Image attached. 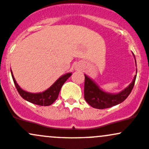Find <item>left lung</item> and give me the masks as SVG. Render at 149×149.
<instances>
[{"instance_id": "left-lung-1", "label": "left lung", "mask_w": 149, "mask_h": 149, "mask_svg": "<svg viewBox=\"0 0 149 149\" xmlns=\"http://www.w3.org/2000/svg\"><path fill=\"white\" fill-rule=\"evenodd\" d=\"M136 78V74L135 75L133 82L120 93L117 94H110L102 91L95 83L94 81L92 80L90 77L85 74V87H84L85 100L93 108L97 109L108 108L118 105L123 102L131 93L134 86Z\"/></svg>"}]
</instances>
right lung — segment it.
<instances>
[{"label": "right lung", "instance_id": "obj_1", "mask_svg": "<svg viewBox=\"0 0 149 149\" xmlns=\"http://www.w3.org/2000/svg\"><path fill=\"white\" fill-rule=\"evenodd\" d=\"M12 78H13V82H14L15 86L17 89L18 93L24 100L31 102L33 104H36L38 105H41V106H48V105H52L56 99H57L58 95H59V91L62 88V85H64V82L67 81V79L72 75V73H67V74L62 75L61 77H59L54 83L52 85L51 87L47 90H45L43 93H31L29 92L25 91L22 90L21 87L18 86L16 83V81L13 75V72L11 71Z\"/></svg>", "mask_w": 149, "mask_h": 149}]
</instances>
